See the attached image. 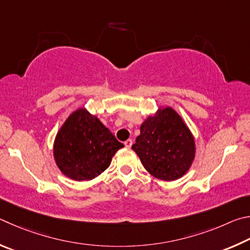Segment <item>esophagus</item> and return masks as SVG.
Listing matches in <instances>:
<instances>
[{
	"instance_id": "esophagus-1",
	"label": "esophagus",
	"mask_w": 250,
	"mask_h": 250,
	"mask_svg": "<svg viewBox=\"0 0 250 250\" xmlns=\"http://www.w3.org/2000/svg\"><path fill=\"white\" fill-rule=\"evenodd\" d=\"M124 145H125L126 148H130L133 145V141H132V139H127V141L124 142Z\"/></svg>"
}]
</instances>
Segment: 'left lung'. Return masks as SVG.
Here are the masks:
<instances>
[{
	"label": "left lung",
	"mask_w": 250,
	"mask_h": 250,
	"mask_svg": "<svg viewBox=\"0 0 250 250\" xmlns=\"http://www.w3.org/2000/svg\"><path fill=\"white\" fill-rule=\"evenodd\" d=\"M132 149L151 176L173 181L190 169L195 156V143L181 116L166 106L144 121Z\"/></svg>",
	"instance_id": "obj_1"
}]
</instances>
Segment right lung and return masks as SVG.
<instances>
[{"instance_id":"add662e5","label":"right lung","mask_w":250,"mask_h":250,"mask_svg":"<svg viewBox=\"0 0 250 250\" xmlns=\"http://www.w3.org/2000/svg\"><path fill=\"white\" fill-rule=\"evenodd\" d=\"M123 147L98 117L79 108L70 114L57 134L54 157L64 176L85 181L106 170L113 156Z\"/></svg>"}]
</instances>
